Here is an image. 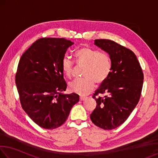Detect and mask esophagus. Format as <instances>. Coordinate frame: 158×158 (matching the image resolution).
<instances>
[{"label": "esophagus", "mask_w": 158, "mask_h": 158, "mask_svg": "<svg viewBox=\"0 0 158 158\" xmlns=\"http://www.w3.org/2000/svg\"><path fill=\"white\" fill-rule=\"evenodd\" d=\"M80 100L81 101H84V100H85V99H86V98L85 97H84V96H80Z\"/></svg>", "instance_id": "34e87169"}]
</instances>
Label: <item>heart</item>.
<instances>
[{"label":"heart","mask_w":158,"mask_h":158,"mask_svg":"<svg viewBox=\"0 0 158 158\" xmlns=\"http://www.w3.org/2000/svg\"><path fill=\"white\" fill-rule=\"evenodd\" d=\"M74 58L78 65L84 66V78L69 83V89L79 95H87L94 89L95 82L102 84L108 78L111 70V59L106 53L89 47H83L76 51ZM61 69L64 75L70 78L73 75V63L69 58H63Z\"/></svg>","instance_id":"obj_1"}]
</instances>
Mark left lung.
<instances>
[{
    "label": "left lung",
    "instance_id": "obj_1",
    "mask_svg": "<svg viewBox=\"0 0 158 158\" xmlns=\"http://www.w3.org/2000/svg\"><path fill=\"white\" fill-rule=\"evenodd\" d=\"M94 44L108 53L111 70L93 96L97 105L90 117L98 127L112 130L123 123L137 106L143 74L137 56L131 50L110 40H95ZM98 94L106 95L96 98Z\"/></svg>",
    "mask_w": 158,
    "mask_h": 158
}]
</instances>
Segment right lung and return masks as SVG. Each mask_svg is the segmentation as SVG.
Here are the masks:
<instances>
[{
  "instance_id": "right-lung-1",
  "label": "right lung",
  "mask_w": 158,
  "mask_h": 158,
  "mask_svg": "<svg viewBox=\"0 0 158 158\" xmlns=\"http://www.w3.org/2000/svg\"><path fill=\"white\" fill-rule=\"evenodd\" d=\"M74 44L64 38H41L26 51L19 63L15 81L21 106L44 129L63 125L79 100L76 93H63L67 84L61 62Z\"/></svg>"
}]
</instances>
